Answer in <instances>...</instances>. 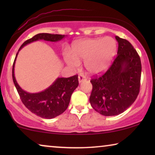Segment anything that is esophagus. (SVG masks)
Segmentation results:
<instances>
[{
    "label": "esophagus",
    "mask_w": 155,
    "mask_h": 155,
    "mask_svg": "<svg viewBox=\"0 0 155 155\" xmlns=\"http://www.w3.org/2000/svg\"><path fill=\"white\" fill-rule=\"evenodd\" d=\"M84 80H86L85 76H84L82 75H80L79 76H78V81H79V83H81L82 82L84 81Z\"/></svg>",
    "instance_id": "esophagus-1"
}]
</instances>
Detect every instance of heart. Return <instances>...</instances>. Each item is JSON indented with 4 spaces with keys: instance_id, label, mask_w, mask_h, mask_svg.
<instances>
[{
    "instance_id": "1",
    "label": "heart",
    "mask_w": 155,
    "mask_h": 155,
    "mask_svg": "<svg viewBox=\"0 0 155 155\" xmlns=\"http://www.w3.org/2000/svg\"><path fill=\"white\" fill-rule=\"evenodd\" d=\"M117 50L116 40L112 37L83 39L73 44V55L64 54L67 64L78 68L80 62L84 61V68L91 75H99L109 68Z\"/></svg>"
}]
</instances>
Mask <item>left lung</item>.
Masks as SVG:
<instances>
[{
    "label": "left lung",
    "instance_id": "obj_1",
    "mask_svg": "<svg viewBox=\"0 0 155 155\" xmlns=\"http://www.w3.org/2000/svg\"><path fill=\"white\" fill-rule=\"evenodd\" d=\"M117 56L111 67L100 77L90 80L92 107L105 116L123 113L133 104L140 92L141 61L130 42L116 36Z\"/></svg>",
    "mask_w": 155,
    "mask_h": 155
}]
</instances>
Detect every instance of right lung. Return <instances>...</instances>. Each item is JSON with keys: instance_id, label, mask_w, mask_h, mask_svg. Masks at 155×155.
<instances>
[{"instance_id": "right-lung-1", "label": "right lung", "mask_w": 155, "mask_h": 155, "mask_svg": "<svg viewBox=\"0 0 155 155\" xmlns=\"http://www.w3.org/2000/svg\"><path fill=\"white\" fill-rule=\"evenodd\" d=\"M65 37V35L48 33L38 34L31 39L25 41L19 48L18 52L25 46L33 41L44 40L56 42L61 41ZM18 52L17 53L12 65V80L22 103L29 111L41 118L51 119L61 115L67 109L71 95L79 84L78 75L67 78H58L51 85L42 92L38 93L27 92L20 87L15 77V63Z\"/></svg>"}]
</instances>
